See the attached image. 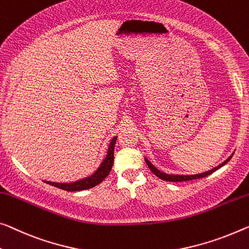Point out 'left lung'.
<instances>
[{
	"label": "left lung",
	"instance_id": "left-lung-1",
	"mask_svg": "<svg viewBox=\"0 0 249 249\" xmlns=\"http://www.w3.org/2000/svg\"><path fill=\"white\" fill-rule=\"evenodd\" d=\"M231 156L229 157V158L227 160H225V161L223 163H220L219 166H217L216 168H213V169L209 170V171H206V173H202V174H199V175H190V176H185V175H168V174H164V173H161V171L157 169V168L152 164L150 161H149L148 159L144 158V160H146V163L148 164L149 169H150L152 173H154L157 177H159L160 179H162V180H166V181H174V182H177V181H187V180H193V179H198V178H204V177H207V176H209L210 174H213V171H216L217 169H219L220 167H223L224 164H226L229 160H231Z\"/></svg>",
	"mask_w": 249,
	"mask_h": 249
}]
</instances>
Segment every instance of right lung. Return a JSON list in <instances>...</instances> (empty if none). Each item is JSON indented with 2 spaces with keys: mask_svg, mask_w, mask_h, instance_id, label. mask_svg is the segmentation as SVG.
<instances>
[{
  "mask_svg": "<svg viewBox=\"0 0 249 249\" xmlns=\"http://www.w3.org/2000/svg\"><path fill=\"white\" fill-rule=\"evenodd\" d=\"M117 137H113L111 142L109 144L108 152L103 161L101 162L100 167L98 168V170L95 171L93 175H91L90 177H87L81 180L70 182V183H60V182H52V181H44L49 183V185L54 186L56 188L67 190V191H79V190H86L93 188L94 186L99 185L107 178V176L110 174L111 168L113 166V154H114V144H116Z\"/></svg>",
  "mask_w": 249,
  "mask_h": 249,
  "instance_id": "right-lung-1",
  "label": "right lung"
}]
</instances>
